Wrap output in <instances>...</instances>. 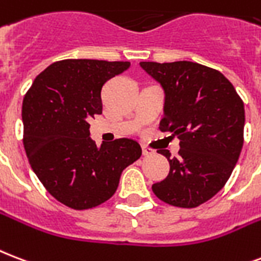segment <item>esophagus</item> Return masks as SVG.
Here are the masks:
<instances>
[{"label":"esophagus","mask_w":261,"mask_h":261,"mask_svg":"<svg viewBox=\"0 0 261 261\" xmlns=\"http://www.w3.org/2000/svg\"><path fill=\"white\" fill-rule=\"evenodd\" d=\"M142 154H144V156H152V154H154V150L144 145V146H142Z\"/></svg>","instance_id":"34e87169"}]
</instances>
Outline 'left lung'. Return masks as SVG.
<instances>
[{
	"instance_id": "obj_1",
	"label": "left lung",
	"mask_w": 261,
	"mask_h": 261,
	"mask_svg": "<svg viewBox=\"0 0 261 261\" xmlns=\"http://www.w3.org/2000/svg\"><path fill=\"white\" fill-rule=\"evenodd\" d=\"M164 91L160 130L179 138V157L159 150L170 174L152 186L162 201L180 208L201 205L223 188L244 145V102L227 77L192 61L139 63Z\"/></svg>"
}]
</instances>
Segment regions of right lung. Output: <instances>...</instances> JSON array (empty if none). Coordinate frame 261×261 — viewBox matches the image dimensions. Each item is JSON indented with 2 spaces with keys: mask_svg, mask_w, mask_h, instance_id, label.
<instances>
[{
  "mask_svg": "<svg viewBox=\"0 0 261 261\" xmlns=\"http://www.w3.org/2000/svg\"><path fill=\"white\" fill-rule=\"evenodd\" d=\"M128 68V61L63 60L39 73L24 95L23 144L31 168L47 192L72 210L109 200L123 170L142 154L134 139L97 146L90 138L89 119L102 113V86Z\"/></svg>",
  "mask_w": 261,
  "mask_h": 261,
  "instance_id": "1",
  "label": "right lung"
}]
</instances>
